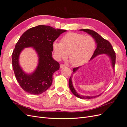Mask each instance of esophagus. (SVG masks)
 <instances>
[{
	"label": "esophagus",
	"instance_id": "34e87169",
	"mask_svg": "<svg viewBox=\"0 0 127 127\" xmlns=\"http://www.w3.org/2000/svg\"><path fill=\"white\" fill-rule=\"evenodd\" d=\"M64 67H66V66H65V65H64L63 64H60V68H64Z\"/></svg>",
	"mask_w": 127,
	"mask_h": 127
}]
</instances>
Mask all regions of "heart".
<instances>
[{
  "label": "heart",
  "mask_w": 127,
  "mask_h": 127,
  "mask_svg": "<svg viewBox=\"0 0 127 127\" xmlns=\"http://www.w3.org/2000/svg\"><path fill=\"white\" fill-rule=\"evenodd\" d=\"M95 42L89 35L69 33L61 39V42L53 43V51L58 61L66 59L69 56L71 64L79 66L87 63L93 55Z\"/></svg>",
  "instance_id": "heart-1"
}]
</instances>
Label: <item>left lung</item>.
Returning a JSON list of instances; mask_svg holds the SVG:
<instances>
[{"label": "left lung", "instance_id": "1", "mask_svg": "<svg viewBox=\"0 0 127 127\" xmlns=\"http://www.w3.org/2000/svg\"><path fill=\"white\" fill-rule=\"evenodd\" d=\"M79 31L86 32L88 34H90V35H91L92 37L94 39L95 43L97 44V47L96 48L95 50L93 53V56H92V58H91L90 60L94 59L95 57H96L98 55H103V54L106 55L108 56L110 58L111 65H112V67L114 69L115 64H116V53H115V52L113 50L112 46L111 45L110 42L108 41H107L106 40L103 39L100 35H99L97 33L94 31L93 30H89V29H81V30H79ZM80 67H76L73 69L72 70L73 72L70 76L69 80V86L70 90L71 91L72 94L74 95H75L76 97H77L78 98H82V99H87L93 98L100 96L102 94V93L96 96H85V95H80L76 92L74 86H73L72 82V77L73 75H74L75 73L78 70V69Z\"/></svg>", "mask_w": 127, "mask_h": 127}]
</instances>
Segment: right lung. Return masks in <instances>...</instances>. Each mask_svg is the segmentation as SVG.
<instances>
[{
    "mask_svg": "<svg viewBox=\"0 0 127 127\" xmlns=\"http://www.w3.org/2000/svg\"><path fill=\"white\" fill-rule=\"evenodd\" d=\"M66 30L55 29L50 26L38 25L25 32L15 45L12 53V65L16 78L21 87L29 94H42L51 86L52 75L60 64L52 56L53 43ZM26 47H33L38 57V64L33 73L28 74L21 68L19 58Z\"/></svg>",
    "mask_w": 127,
    "mask_h": 127,
    "instance_id": "1",
    "label": "right lung"
}]
</instances>
